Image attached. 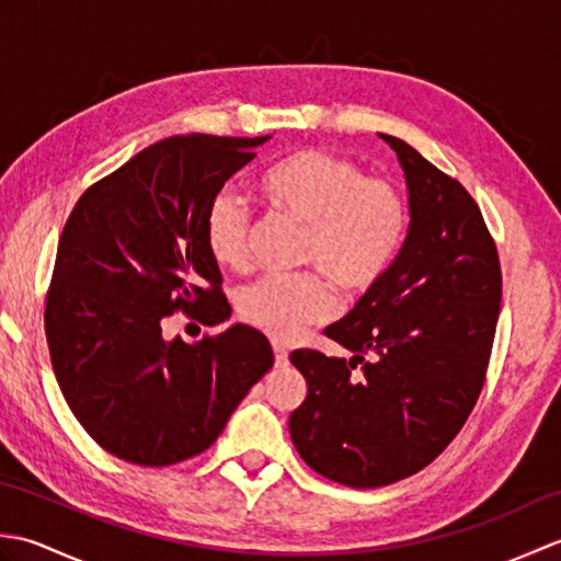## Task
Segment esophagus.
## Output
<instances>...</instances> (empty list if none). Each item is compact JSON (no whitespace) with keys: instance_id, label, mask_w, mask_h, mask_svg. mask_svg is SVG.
<instances>
[{"instance_id":"34e87169","label":"esophagus","mask_w":561,"mask_h":561,"mask_svg":"<svg viewBox=\"0 0 561 561\" xmlns=\"http://www.w3.org/2000/svg\"><path fill=\"white\" fill-rule=\"evenodd\" d=\"M274 366H277V368H287V366H289V354H287V350L274 347Z\"/></svg>"}]
</instances>
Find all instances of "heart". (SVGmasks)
I'll return each instance as SVG.
<instances>
[{"mask_svg": "<svg viewBox=\"0 0 561 561\" xmlns=\"http://www.w3.org/2000/svg\"><path fill=\"white\" fill-rule=\"evenodd\" d=\"M260 190L274 211L304 226L301 265L323 273L344 296L376 287L408 229V205L396 185L364 178L359 165L323 149H301L272 163L260 175ZM250 233L245 202L233 190H219L205 217L211 257L226 270H243ZM322 278L316 272L260 277L238 291V313L272 340H296L332 313V289Z\"/></svg>", "mask_w": 561, "mask_h": 561, "instance_id": "b5f03b06", "label": "heart"}]
</instances>
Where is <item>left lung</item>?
<instances>
[{"instance_id": "8db88e82", "label": "left lung", "mask_w": 561, "mask_h": 561, "mask_svg": "<svg viewBox=\"0 0 561 561\" xmlns=\"http://www.w3.org/2000/svg\"><path fill=\"white\" fill-rule=\"evenodd\" d=\"M378 137L408 183V238L376 287L325 328L352 359L289 356L308 383L289 416L294 446L356 490L410 478L456 438L480 398L502 304L496 245L468 190L408 141Z\"/></svg>"}]
</instances>
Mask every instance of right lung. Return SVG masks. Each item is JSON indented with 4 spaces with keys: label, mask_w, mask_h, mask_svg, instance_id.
Listing matches in <instances>:
<instances>
[{
    "label": "right lung",
    "mask_w": 561,
    "mask_h": 561,
    "mask_svg": "<svg viewBox=\"0 0 561 561\" xmlns=\"http://www.w3.org/2000/svg\"><path fill=\"white\" fill-rule=\"evenodd\" d=\"M267 137H169L91 185L59 236L45 335L59 390L113 456L161 468L207 450L274 354L260 330L163 337L175 311L229 320L205 217Z\"/></svg>",
    "instance_id": "1"
}]
</instances>
